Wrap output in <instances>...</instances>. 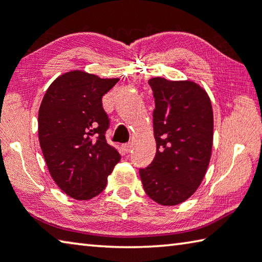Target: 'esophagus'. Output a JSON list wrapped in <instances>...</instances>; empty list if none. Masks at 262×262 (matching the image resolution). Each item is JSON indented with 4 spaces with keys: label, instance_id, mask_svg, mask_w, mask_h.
Listing matches in <instances>:
<instances>
[{
    "label": "esophagus",
    "instance_id": "1",
    "mask_svg": "<svg viewBox=\"0 0 262 262\" xmlns=\"http://www.w3.org/2000/svg\"><path fill=\"white\" fill-rule=\"evenodd\" d=\"M122 149H123V151L124 152H129L130 151V149H132V143H124V144H122Z\"/></svg>",
    "mask_w": 262,
    "mask_h": 262
}]
</instances>
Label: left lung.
<instances>
[{
    "instance_id": "left-lung-1",
    "label": "left lung",
    "mask_w": 262,
    "mask_h": 262,
    "mask_svg": "<svg viewBox=\"0 0 262 262\" xmlns=\"http://www.w3.org/2000/svg\"><path fill=\"white\" fill-rule=\"evenodd\" d=\"M155 159L140 177L157 204L172 206L196 192L209 167L213 143V112L206 91L192 80H149Z\"/></svg>"
}]
</instances>
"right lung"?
Wrapping results in <instances>:
<instances>
[{"mask_svg":"<svg viewBox=\"0 0 262 262\" xmlns=\"http://www.w3.org/2000/svg\"><path fill=\"white\" fill-rule=\"evenodd\" d=\"M118 81L73 70L58 77L41 100L38 139L49 172L77 201L101 193L121 159L106 141L110 120L102 108V97Z\"/></svg>","mask_w":262,"mask_h":262,"instance_id":"obj_1","label":"right lung"}]
</instances>
